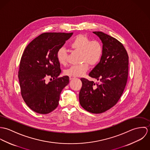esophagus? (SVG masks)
Segmentation results:
<instances>
[{
	"label": "esophagus",
	"instance_id": "34e87169",
	"mask_svg": "<svg viewBox=\"0 0 150 150\" xmlns=\"http://www.w3.org/2000/svg\"><path fill=\"white\" fill-rule=\"evenodd\" d=\"M75 77H73V76H69V79H70V80H73V79H74Z\"/></svg>",
	"mask_w": 150,
	"mask_h": 150
}]
</instances>
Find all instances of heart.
I'll return each instance as SVG.
<instances>
[{
  "label": "heart",
  "mask_w": 150,
  "mask_h": 150,
  "mask_svg": "<svg viewBox=\"0 0 150 150\" xmlns=\"http://www.w3.org/2000/svg\"><path fill=\"white\" fill-rule=\"evenodd\" d=\"M70 47L77 51L81 52L82 64L73 65L64 71V74L73 77L84 75L88 70L89 65L95 66L98 64L103 55V49L101 43L91 40L84 35L77 36L70 44ZM57 59L59 64L64 66L67 63L66 50L61 48L57 53Z\"/></svg>",
  "instance_id": "1"
}]
</instances>
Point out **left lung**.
Here are the masks:
<instances>
[{
  "mask_svg": "<svg viewBox=\"0 0 150 150\" xmlns=\"http://www.w3.org/2000/svg\"><path fill=\"white\" fill-rule=\"evenodd\" d=\"M103 44L102 57L89 76L98 83L81 78L79 101L86 110L99 114L113 107L121 98L128 76L129 57L124 45L102 32H93Z\"/></svg>",
  "mask_w": 150,
  "mask_h": 150,
  "instance_id": "left-lung-1",
  "label": "left lung"
}]
</instances>
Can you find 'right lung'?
<instances>
[{"label": "right lung", "instance_id": "right-lung-1", "mask_svg": "<svg viewBox=\"0 0 150 150\" xmlns=\"http://www.w3.org/2000/svg\"><path fill=\"white\" fill-rule=\"evenodd\" d=\"M73 33H44L33 40L22 55L18 79L21 95L26 105L39 114H48L58 106L63 88L69 77L61 73L57 53ZM49 76L54 80L46 83Z\"/></svg>", "mask_w": 150, "mask_h": 150}]
</instances>
